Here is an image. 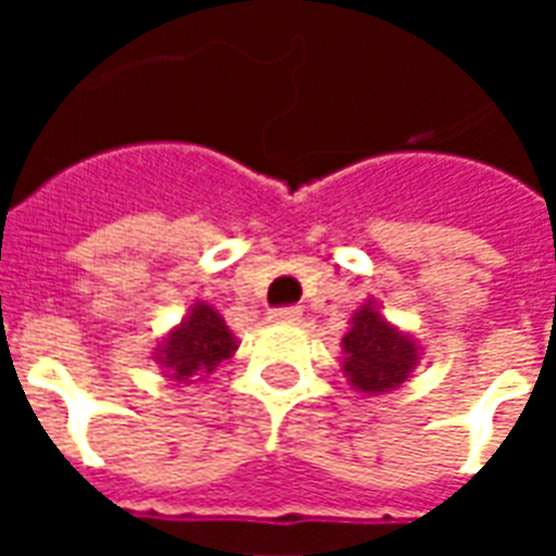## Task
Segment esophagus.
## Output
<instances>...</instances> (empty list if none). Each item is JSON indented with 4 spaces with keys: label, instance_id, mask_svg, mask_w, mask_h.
<instances>
[{
    "label": "esophagus",
    "instance_id": "esophagus-1",
    "mask_svg": "<svg viewBox=\"0 0 556 556\" xmlns=\"http://www.w3.org/2000/svg\"><path fill=\"white\" fill-rule=\"evenodd\" d=\"M270 318L279 321V325H298V321L303 318V309L301 306H279V309L270 313Z\"/></svg>",
    "mask_w": 556,
    "mask_h": 556
}]
</instances>
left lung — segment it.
I'll return each instance as SVG.
<instances>
[{
	"instance_id": "obj_1",
	"label": "left lung",
	"mask_w": 556,
	"mask_h": 556,
	"mask_svg": "<svg viewBox=\"0 0 556 556\" xmlns=\"http://www.w3.org/2000/svg\"><path fill=\"white\" fill-rule=\"evenodd\" d=\"M419 354L417 339L390 325L378 313V303L366 301L351 315L349 333L342 337V372L354 390L381 396L408 381Z\"/></svg>"
}]
</instances>
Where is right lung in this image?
<instances>
[{"label":"right lung","mask_w":556,"mask_h":556,"mask_svg":"<svg viewBox=\"0 0 556 556\" xmlns=\"http://www.w3.org/2000/svg\"><path fill=\"white\" fill-rule=\"evenodd\" d=\"M235 351H238V339L226 327L223 315L205 301H195L181 325L172 327L154 349V363L166 378L178 384H190V381H205Z\"/></svg>","instance_id":"add662e5"}]
</instances>
